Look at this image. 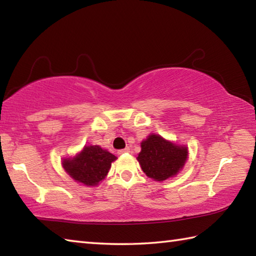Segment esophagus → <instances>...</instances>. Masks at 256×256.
I'll return each instance as SVG.
<instances>
[{
  "label": "esophagus",
  "instance_id": "1",
  "mask_svg": "<svg viewBox=\"0 0 256 256\" xmlns=\"http://www.w3.org/2000/svg\"><path fill=\"white\" fill-rule=\"evenodd\" d=\"M130 152V148H122V150H118V153L120 156V154H124V153H128Z\"/></svg>",
  "mask_w": 256,
  "mask_h": 256
}]
</instances>
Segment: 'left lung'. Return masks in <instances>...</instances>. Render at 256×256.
<instances>
[{
	"mask_svg": "<svg viewBox=\"0 0 256 256\" xmlns=\"http://www.w3.org/2000/svg\"><path fill=\"white\" fill-rule=\"evenodd\" d=\"M141 148L138 164L144 174L156 181H164L178 174L188 156L186 146H176L156 134L148 136L141 143Z\"/></svg>",
	"mask_w": 256,
	"mask_h": 256,
	"instance_id": "8db88e82",
	"label": "left lung"
}]
</instances>
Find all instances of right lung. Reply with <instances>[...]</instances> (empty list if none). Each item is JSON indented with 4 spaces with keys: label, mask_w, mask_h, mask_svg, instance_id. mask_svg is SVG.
I'll return each instance as SVG.
<instances>
[{
    "label": "right lung",
    "mask_w": 256,
    "mask_h": 256,
    "mask_svg": "<svg viewBox=\"0 0 256 256\" xmlns=\"http://www.w3.org/2000/svg\"><path fill=\"white\" fill-rule=\"evenodd\" d=\"M116 156L100 146H85L72 159H64L62 166L67 174L78 182L96 186L105 178Z\"/></svg>",
    "instance_id": "add662e5"
}]
</instances>
